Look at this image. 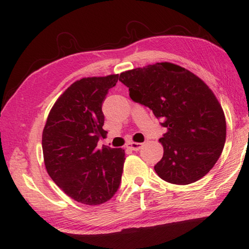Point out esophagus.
Here are the masks:
<instances>
[{
    "label": "esophagus",
    "instance_id": "esophagus-1",
    "mask_svg": "<svg viewBox=\"0 0 249 249\" xmlns=\"http://www.w3.org/2000/svg\"><path fill=\"white\" fill-rule=\"evenodd\" d=\"M142 147H143V143H140V142H128L127 143V148H129L130 150H134V151H138Z\"/></svg>",
    "mask_w": 249,
    "mask_h": 249
}]
</instances>
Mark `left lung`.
<instances>
[{"label":"left lung","instance_id":"left-lung-1","mask_svg":"<svg viewBox=\"0 0 249 249\" xmlns=\"http://www.w3.org/2000/svg\"><path fill=\"white\" fill-rule=\"evenodd\" d=\"M133 101L148 107L166 128L163 157L155 165L165 182L187 185L203 178L222 153L227 123L211 89L195 74L168 62L123 71Z\"/></svg>","mask_w":249,"mask_h":249}]
</instances>
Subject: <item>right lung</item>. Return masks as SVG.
I'll list each match as a JSON object with an SVG mask.
<instances>
[{"label": "right lung", "mask_w": 249, "mask_h": 249, "mask_svg": "<svg viewBox=\"0 0 249 249\" xmlns=\"http://www.w3.org/2000/svg\"><path fill=\"white\" fill-rule=\"evenodd\" d=\"M117 80L119 75L75 81L54 103L43 128L48 174L67 196L84 205L110 200L121 184L125 151L97 148L107 135L102 103Z\"/></svg>", "instance_id": "right-lung-1"}]
</instances>
